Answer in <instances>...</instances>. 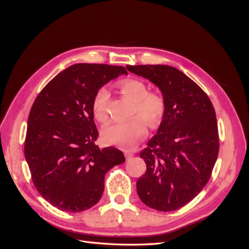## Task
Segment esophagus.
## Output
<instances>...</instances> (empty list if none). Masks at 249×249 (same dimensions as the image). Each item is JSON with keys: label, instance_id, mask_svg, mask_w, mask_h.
I'll use <instances>...</instances> for the list:
<instances>
[{"label": "esophagus", "instance_id": "34e87169", "mask_svg": "<svg viewBox=\"0 0 249 249\" xmlns=\"http://www.w3.org/2000/svg\"><path fill=\"white\" fill-rule=\"evenodd\" d=\"M124 155H125V158H126V160H130L132 158V156L134 155L132 152H130V151H125L124 152Z\"/></svg>", "mask_w": 249, "mask_h": 249}]
</instances>
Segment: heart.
Masks as SVG:
<instances>
[{
	"mask_svg": "<svg viewBox=\"0 0 249 249\" xmlns=\"http://www.w3.org/2000/svg\"><path fill=\"white\" fill-rule=\"evenodd\" d=\"M121 93L134 103L133 115L142 116L147 125L156 128L160 125L165 115L166 104L162 95L154 91H148L146 84L137 77H126L117 83ZM109 90L101 88L91 103V110L96 119L100 122L107 119V105L109 101ZM139 116L131 119L113 122L105 126L102 130L103 140L110 145L123 149H131L136 143L146 134V125Z\"/></svg>",
	"mask_w": 249,
	"mask_h": 249,
	"instance_id": "heart-1",
	"label": "heart"
}]
</instances>
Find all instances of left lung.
Returning a JSON list of instances; mask_svg holds the SVG:
<instances>
[{
    "mask_svg": "<svg viewBox=\"0 0 249 249\" xmlns=\"http://www.w3.org/2000/svg\"><path fill=\"white\" fill-rule=\"evenodd\" d=\"M126 69L153 83L166 104L158 132L140 152L146 173L137 180V194L154 210H178L211 178L219 151L214 107L205 91L174 67L147 64Z\"/></svg>",
    "mask_w": 249,
    "mask_h": 249,
    "instance_id": "obj_1",
    "label": "left lung"
}]
</instances>
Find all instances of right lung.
<instances>
[{
	"label": "right lung",
	"mask_w": 249,
	"mask_h": 249,
	"mask_svg": "<svg viewBox=\"0 0 249 249\" xmlns=\"http://www.w3.org/2000/svg\"><path fill=\"white\" fill-rule=\"evenodd\" d=\"M123 67L76 63L59 72L35 99L28 117L24 153L32 181L42 197L64 212L95 206L105 175L125 161L115 147L100 149L91 103Z\"/></svg>",
	"instance_id": "add662e5"
}]
</instances>
